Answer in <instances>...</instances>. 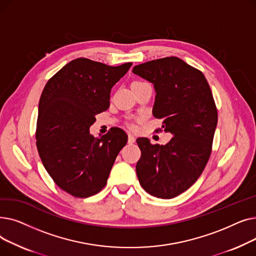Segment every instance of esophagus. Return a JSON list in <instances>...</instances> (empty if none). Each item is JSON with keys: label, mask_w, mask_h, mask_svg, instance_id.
<instances>
[{"label": "esophagus", "mask_w": 256, "mask_h": 256, "mask_svg": "<svg viewBox=\"0 0 256 256\" xmlns=\"http://www.w3.org/2000/svg\"><path fill=\"white\" fill-rule=\"evenodd\" d=\"M135 141H136L135 137H134L132 135H130V134H128V144H132V143H135Z\"/></svg>", "instance_id": "34e87169"}]
</instances>
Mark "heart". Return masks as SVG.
Listing matches in <instances>:
<instances>
[{
    "label": "heart",
    "instance_id": "obj_1",
    "mask_svg": "<svg viewBox=\"0 0 256 256\" xmlns=\"http://www.w3.org/2000/svg\"><path fill=\"white\" fill-rule=\"evenodd\" d=\"M135 83H138V82H135ZM130 126L132 128H135V124H130Z\"/></svg>",
    "mask_w": 256,
    "mask_h": 256
}]
</instances>
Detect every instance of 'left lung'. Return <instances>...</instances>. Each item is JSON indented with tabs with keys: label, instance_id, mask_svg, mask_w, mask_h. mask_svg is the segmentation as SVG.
Segmentation results:
<instances>
[{
	"label": "left lung",
	"instance_id": "left-lung-1",
	"mask_svg": "<svg viewBox=\"0 0 256 256\" xmlns=\"http://www.w3.org/2000/svg\"><path fill=\"white\" fill-rule=\"evenodd\" d=\"M132 72L150 80L156 89L152 114L163 119L158 132L172 134L166 145L138 138L141 158L136 165L143 189L170 199L198 180L212 154L218 111L204 74L178 57L136 65Z\"/></svg>",
	"mask_w": 256,
	"mask_h": 256
}]
</instances>
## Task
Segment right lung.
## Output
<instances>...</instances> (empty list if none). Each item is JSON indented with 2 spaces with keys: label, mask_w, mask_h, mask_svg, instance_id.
Here are the masks:
<instances>
[{
  "label": "right lung",
  "mask_w": 256,
  "mask_h": 256,
  "mask_svg": "<svg viewBox=\"0 0 256 256\" xmlns=\"http://www.w3.org/2000/svg\"><path fill=\"white\" fill-rule=\"evenodd\" d=\"M132 63L119 66L78 58L54 74L40 96L36 146L56 184L72 196L87 198L106 184L115 158L128 142L121 128L100 139L89 134L96 115L110 106L112 87Z\"/></svg>",
  "instance_id": "add662e5"
}]
</instances>
